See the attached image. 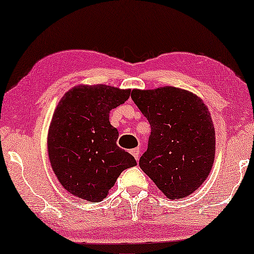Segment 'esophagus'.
<instances>
[{"instance_id": "esophagus-1", "label": "esophagus", "mask_w": 254, "mask_h": 254, "mask_svg": "<svg viewBox=\"0 0 254 254\" xmlns=\"http://www.w3.org/2000/svg\"><path fill=\"white\" fill-rule=\"evenodd\" d=\"M130 154L133 155L134 157H135V159H136V161H137V159L140 158V154H141V151H140V148H135V149H131V150H130Z\"/></svg>"}]
</instances>
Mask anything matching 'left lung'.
Here are the masks:
<instances>
[{"mask_svg":"<svg viewBox=\"0 0 254 254\" xmlns=\"http://www.w3.org/2000/svg\"><path fill=\"white\" fill-rule=\"evenodd\" d=\"M131 99L151 127L138 165L169 199L202 185L215 157V129L199 97L175 86L133 90Z\"/></svg>","mask_w":254,"mask_h":254,"instance_id":"obj_1","label":"left lung"}]
</instances>
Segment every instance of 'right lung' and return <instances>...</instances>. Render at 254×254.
I'll return each instance as SVG.
<instances>
[{"mask_svg": "<svg viewBox=\"0 0 254 254\" xmlns=\"http://www.w3.org/2000/svg\"><path fill=\"white\" fill-rule=\"evenodd\" d=\"M129 95L130 90L109 85H79L59 103L48 133V155L59 182L72 195L102 201L120 173L136 165L117 145L119 133L110 123V111Z\"/></svg>", "mask_w": 254, "mask_h": 254, "instance_id": "add662e5", "label": "right lung"}]
</instances>
